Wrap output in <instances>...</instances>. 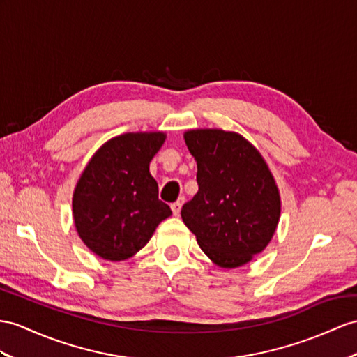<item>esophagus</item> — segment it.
Masks as SVG:
<instances>
[{"mask_svg":"<svg viewBox=\"0 0 357 357\" xmlns=\"http://www.w3.org/2000/svg\"><path fill=\"white\" fill-rule=\"evenodd\" d=\"M185 203V197H180L176 203L171 204V208H172V213L174 215H178L180 211H181V206H183Z\"/></svg>","mask_w":357,"mask_h":357,"instance_id":"obj_1","label":"esophagus"}]
</instances>
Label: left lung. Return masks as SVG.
Listing matches in <instances>:
<instances>
[{
	"label": "left lung",
	"mask_w": 357,
	"mask_h": 357,
	"mask_svg": "<svg viewBox=\"0 0 357 357\" xmlns=\"http://www.w3.org/2000/svg\"><path fill=\"white\" fill-rule=\"evenodd\" d=\"M185 142L197 162L198 192L181 207V220L213 264H248L266 248L280 220L273 172L239 133L195 128L185 132Z\"/></svg>",
	"instance_id": "obj_1"
}]
</instances>
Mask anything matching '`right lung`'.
Returning a JSON list of instances; mask_svg holds the SVG:
<instances>
[{
	"mask_svg": "<svg viewBox=\"0 0 357 357\" xmlns=\"http://www.w3.org/2000/svg\"><path fill=\"white\" fill-rule=\"evenodd\" d=\"M165 139L163 132L112 137L95 151L78 178L73 195L75 230L101 259L121 262L135 256L171 216L150 174V162Z\"/></svg>",
	"mask_w": 357,
	"mask_h": 357,
	"instance_id": "1",
	"label": "right lung"
}]
</instances>
